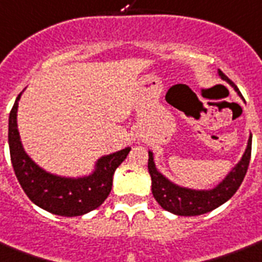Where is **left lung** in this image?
Instances as JSON below:
<instances>
[{
  "mask_svg": "<svg viewBox=\"0 0 262 262\" xmlns=\"http://www.w3.org/2000/svg\"><path fill=\"white\" fill-rule=\"evenodd\" d=\"M220 77L225 79L227 82L232 85L236 92L235 83L225 75L223 71H219ZM242 96V95H241ZM251 157V136L247 143V148L243 154L241 162L229 171V174L215 188L207 189V191H195L179 187L173 184L169 180L162 176L155 167L154 163L152 152H148V171L152 180V195L157 199V202L165 209L177 215H201L209 211L214 210L215 207L221 206L223 203L228 201L233 193L236 192L237 188L242 184L243 179L246 176L247 167L250 163Z\"/></svg>",
  "mask_w": 262,
  "mask_h": 262,
  "instance_id": "obj_1",
  "label": "left lung"
}]
</instances>
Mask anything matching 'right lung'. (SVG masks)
<instances>
[{
  "instance_id": "1",
  "label": "right lung",
  "mask_w": 262,
  "mask_h": 262,
  "mask_svg": "<svg viewBox=\"0 0 262 262\" xmlns=\"http://www.w3.org/2000/svg\"><path fill=\"white\" fill-rule=\"evenodd\" d=\"M20 95L9 114L8 143L12 166L26 195L43 210L63 217L82 215L97 209L111 192L114 171L125 161L130 148L100 158L95 173L88 177L66 179L51 174L33 162L21 147L16 123Z\"/></svg>"
}]
</instances>
